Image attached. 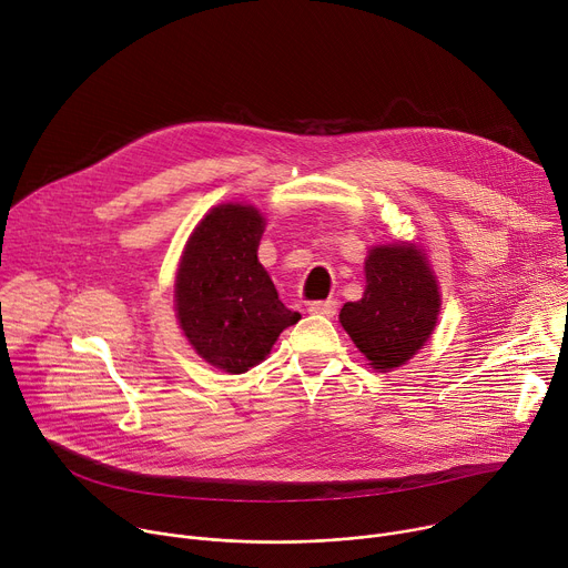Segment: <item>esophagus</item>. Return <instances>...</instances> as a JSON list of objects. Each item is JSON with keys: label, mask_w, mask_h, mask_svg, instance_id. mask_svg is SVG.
<instances>
[{"label": "esophagus", "mask_w": 568, "mask_h": 568, "mask_svg": "<svg viewBox=\"0 0 568 568\" xmlns=\"http://www.w3.org/2000/svg\"><path fill=\"white\" fill-rule=\"evenodd\" d=\"M307 313L313 315H322V317H333L337 313V301L326 298V301H313L307 305Z\"/></svg>", "instance_id": "obj_1"}]
</instances>
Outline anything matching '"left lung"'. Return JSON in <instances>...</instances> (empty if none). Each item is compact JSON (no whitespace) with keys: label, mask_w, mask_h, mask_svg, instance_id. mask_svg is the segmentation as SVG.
<instances>
[{"label":"left lung","mask_w":568,"mask_h":568,"mask_svg":"<svg viewBox=\"0 0 568 568\" xmlns=\"http://www.w3.org/2000/svg\"><path fill=\"white\" fill-rule=\"evenodd\" d=\"M365 274V296L344 303L339 322L372 367L387 372L405 365L430 337L439 292L426 255L407 244L372 248Z\"/></svg>","instance_id":"obj_1"}]
</instances>
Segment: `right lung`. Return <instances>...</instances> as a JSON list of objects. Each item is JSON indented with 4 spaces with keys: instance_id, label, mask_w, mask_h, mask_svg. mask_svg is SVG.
<instances>
[{
    "instance_id": "add662e5",
    "label": "right lung",
    "mask_w": 568,
    "mask_h": 568,
    "mask_svg": "<svg viewBox=\"0 0 568 568\" xmlns=\"http://www.w3.org/2000/svg\"><path fill=\"white\" fill-rule=\"evenodd\" d=\"M263 217L251 205L224 203L194 229L176 274V315L194 351L229 374H242L301 320L287 311L257 263Z\"/></svg>"
}]
</instances>
